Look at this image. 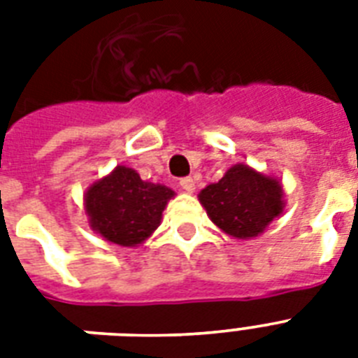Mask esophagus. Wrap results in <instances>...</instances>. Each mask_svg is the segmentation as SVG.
I'll return each mask as SVG.
<instances>
[{
    "label": "esophagus",
    "mask_w": 358,
    "mask_h": 358,
    "mask_svg": "<svg viewBox=\"0 0 358 358\" xmlns=\"http://www.w3.org/2000/svg\"><path fill=\"white\" fill-rule=\"evenodd\" d=\"M180 187L187 193H193L195 191V180L191 178V176H185V178H180Z\"/></svg>",
    "instance_id": "1"
}]
</instances>
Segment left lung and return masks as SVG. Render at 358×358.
<instances>
[{
    "mask_svg": "<svg viewBox=\"0 0 358 358\" xmlns=\"http://www.w3.org/2000/svg\"><path fill=\"white\" fill-rule=\"evenodd\" d=\"M199 201L219 229L238 239L262 234L282 212V189L247 165H234L217 184L201 191Z\"/></svg>",
    "mask_w": 358,
    "mask_h": 358,
    "instance_id": "left-lung-1",
    "label": "left lung"
}]
</instances>
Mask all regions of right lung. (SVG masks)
<instances>
[{"mask_svg":"<svg viewBox=\"0 0 358 358\" xmlns=\"http://www.w3.org/2000/svg\"><path fill=\"white\" fill-rule=\"evenodd\" d=\"M173 189L141 180L134 169L117 167L87 191L85 208L98 234L122 247L143 243L157 229Z\"/></svg>","mask_w":358,"mask_h":358,"instance_id":"add662e5","label":"right lung"}]
</instances>
